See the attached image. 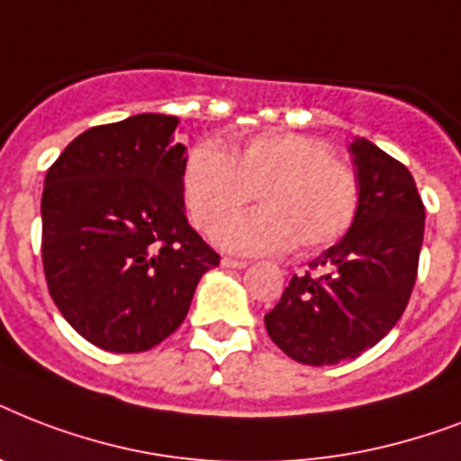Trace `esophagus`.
<instances>
[{"label":"esophagus","mask_w":461,"mask_h":461,"mask_svg":"<svg viewBox=\"0 0 461 461\" xmlns=\"http://www.w3.org/2000/svg\"><path fill=\"white\" fill-rule=\"evenodd\" d=\"M222 267H237V270H241V267H246V260L230 258V256H224V258H222Z\"/></svg>","instance_id":"esophagus-1"}]
</instances>
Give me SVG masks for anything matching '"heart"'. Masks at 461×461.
Segmentation results:
<instances>
[{"label": "heart", "instance_id": "obj_1", "mask_svg": "<svg viewBox=\"0 0 461 461\" xmlns=\"http://www.w3.org/2000/svg\"><path fill=\"white\" fill-rule=\"evenodd\" d=\"M181 191L191 222L215 231L252 200L261 210L224 224L217 239L237 253H302L337 244L357 222L361 179L321 139L292 131L251 136L230 153L201 143L188 153Z\"/></svg>", "mask_w": 461, "mask_h": 461}]
</instances>
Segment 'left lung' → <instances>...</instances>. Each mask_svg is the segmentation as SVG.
Listing matches in <instances>:
<instances>
[{
	"mask_svg": "<svg viewBox=\"0 0 461 461\" xmlns=\"http://www.w3.org/2000/svg\"><path fill=\"white\" fill-rule=\"evenodd\" d=\"M351 153L361 179L357 222L311 263L315 275H294L266 313L270 339L306 366L375 347L404 313L419 273L426 208L414 176L371 140L351 143Z\"/></svg>",
	"mask_w": 461,
	"mask_h": 461,
	"instance_id": "left-lung-1",
	"label": "left lung"
}]
</instances>
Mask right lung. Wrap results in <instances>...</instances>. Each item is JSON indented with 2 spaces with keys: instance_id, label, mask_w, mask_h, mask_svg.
I'll list each match as a JSON object with an SVG mask.
<instances>
[{
  "instance_id": "1",
  "label": "right lung",
  "mask_w": 461,
  "mask_h": 461,
  "mask_svg": "<svg viewBox=\"0 0 461 461\" xmlns=\"http://www.w3.org/2000/svg\"><path fill=\"white\" fill-rule=\"evenodd\" d=\"M176 117L136 114L76 136L47 169L42 267L68 325L114 354L153 349L220 256L188 224Z\"/></svg>"
}]
</instances>
